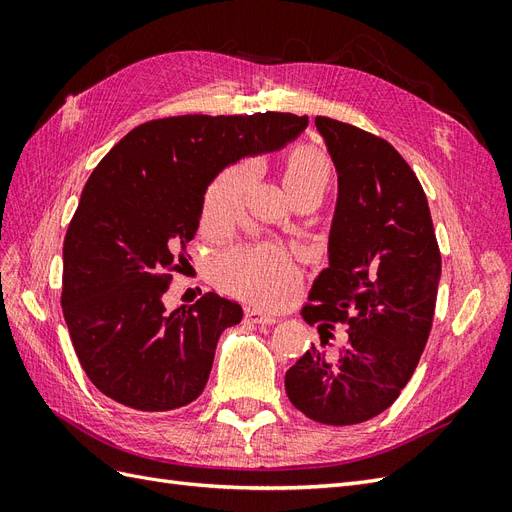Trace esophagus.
Returning a JSON list of instances; mask_svg holds the SVG:
<instances>
[{"instance_id":"obj_1","label":"esophagus","mask_w":512,"mask_h":512,"mask_svg":"<svg viewBox=\"0 0 512 512\" xmlns=\"http://www.w3.org/2000/svg\"><path fill=\"white\" fill-rule=\"evenodd\" d=\"M245 320L254 322V324H275L277 322V318L273 314L265 312V309H260V307L245 309Z\"/></svg>"}]
</instances>
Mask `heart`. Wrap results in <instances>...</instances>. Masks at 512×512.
<instances>
[{
    "mask_svg": "<svg viewBox=\"0 0 512 512\" xmlns=\"http://www.w3.org/2000/svg\"><path fill=\"white\" fill-rule=\"evenodd\" d=\"M252 183L254 164L250 160L224 168L213 179L200 211V230L207 237H222L241 224ZM284 183L294 198L327 192L331 183L327 153L312 145L292 147L284 160ZM213 277L226 292L241 299L282 305L301 288V252L280 241L241 247L213 262Z\"/></svg>",
    "mask_w": 512,
    "mask_h": 512,
    "instance_id": "heart-1",
    "label": "heart"
}]
</instances>
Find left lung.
<instances>
[{"mask_svg":"<svg viewBox=\"0 0 512 512\" xmlns=\"http://www.w3.org/2000/svg\"><path fill=\"white\" fill-rule=\"evenodd\" d=\"M316 128L339 183L329 267L301 312L318 324L320 348L312 344L284 382L307 418L344 427L393 406L410 382L436 312L442 258L423 185L399 151L337 119L316 117ZM337 328L339 349L330 344Z\"/></svg>","mask_w":512,"mask_h":512,"instance_id":"1","label":"left lung"}]
</instances>
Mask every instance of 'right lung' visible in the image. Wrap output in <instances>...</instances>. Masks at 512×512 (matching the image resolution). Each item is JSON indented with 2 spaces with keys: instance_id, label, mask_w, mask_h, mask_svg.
<instances>
[{
  "instance_id": "1",
  "label": "right lung",
  "mask_w": 512,
  "mask_h": 512,
  "mask_svg": "<svg viewBox=\"0 0 512 512\" xmlns=\"http://www.w3.org/2000/svg\"><path fill=\"white\" fill-rule=\"evenodd\" d=\"M307 126L292 113L179 115L128 132L87 179L64 239L61 307L76 356L96 389L121 406H188L211 374L241 307L207 292L166 312L207 185L245 156L284 147Z\"/></svg>"
}]
</instances>
